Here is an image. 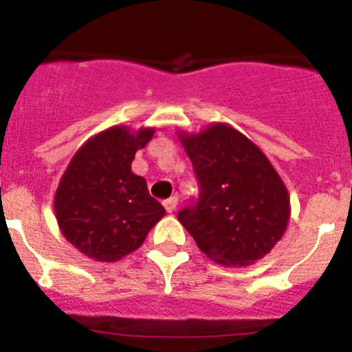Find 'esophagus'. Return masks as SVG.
Instances as JSON below:
<instances>
[{"label":"esophagus","mask_w":352,"mask_h":352,"mask_svg":"<svg viewBox=\"0 0 352 352\" xmlns=\"http://www.w3.org/2000/svg\"><path fill=\"white\" fill-rule=\"evenodd\" d=\"M164 206H166L167 213H174V210H176V206H178V199L176 197L167 199L166 203H164Z\"/></svg>","instance_id":"34e87169"}]
</instances>
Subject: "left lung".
I'll list each match as a JSON object with an SVG mask.
<instances>
[{"mask_svg": "<svg viewBox=\"0 0 352 352\" xmlns=\"http://www.w3.org/2000/svg\"><path fill=\"white\" fill-rule=\"evenodd\" d=\"M199 179L178 220L213 263L245 268L272 252L291 219L287 186L263 149L229 123L176 132Z\"/></svg>", "mask_w": 352, "mask_h": 352, "instance_id": "1", "label": "left lung"}]
</instances>
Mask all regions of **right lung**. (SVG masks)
Returning <instances> with one entry per match:
<instances>
[{
	"mask_svg": "<svg viewBox=\"0 0 352 352\" xmlns=\"http://www.w3.org/2000/svg\"><path fill=\"white\" fill-rule=\"evenodd\" d=\"M153 133V126H109L72 157L56 188L54 214L61 234L82 256L116 263L138 250L166 214L146 179L132 173L138 149Z\"/></svg>",
	"mask_w": 352,
	"mask_h": 352,
	"instance_id": "right-lung-1",
	"label": "right lung"
}]
</instances>
